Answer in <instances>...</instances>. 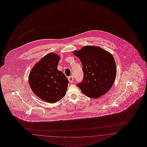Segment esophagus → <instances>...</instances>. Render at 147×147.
<instances>
[{
	"instance_id": "esophagus-1",
	"label": "esophagus",
	"mask_w": 147,
	"mask_h": 147,
	"mask_svg": "<svg viewBox=\"0 0 147 147\" xmlns=\"http://www.w3.org/2000/svg\"><path fill=\"white\" fill-rule=\"evenodd\" d=\"M68 79L69 80V81L70 82H71V83H73V81H74V78H73L72 76H69V77L68 78Z\"/></svg>"
}]
</instances>
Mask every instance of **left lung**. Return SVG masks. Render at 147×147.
Segmentation results:
<instances>
[{"label":"left lung","mask_w":147,"mask_h":147,"mask_svg":"<svg viewBox=\"0 0 147 147\" xmlns=\"http://www.w3.org/2000/svg\"><path fill=\"white\" fill-rule=\"evenodd\" d=\"M73 54L81 62L84 79L77 86L86 96L100 98L111 88L115 80L116 67L111 53L91 45L84 46Z\"/></svg>","instance_id":"1"}]
</instances>
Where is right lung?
Returning a JSON list of instances; mask_svg holds the SVG:
<instances>
[{
  "instance_id": "1",
  "label": "right lung",
  "mask_w": 147,
  "mask_h": 147,
  "mask_svg": "<svg viewBox=\"0 0 147 147\" xmlns=\"http://www.w3.org/2000/svg\"><path fill=\"white\" fill-rule=\"evenodd\" d=\"M60 58L57 54H46L32 67L28 76L33 92L50 103L57 102L65 96L69 82L66 76L57 68Z\"/></svg>"
}]
</instances>
